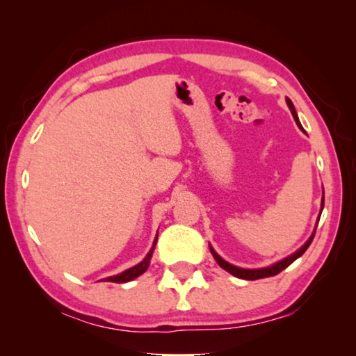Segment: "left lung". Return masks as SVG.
<instances>
[{
  "label": "left lung",
  "mask_w": 356,
  "mask_h": 356,
  "mask_svg": "<svg viewBox=\"0 0 356 356\" xmlns=\"http://www.w3.org/2000/svg\"><path fill=\"white\" fill-rule=\"evenodd\" d=\"M286 104L289 106V110H291V113H292L295 122H297L298 127L303 130V127H301V124H300V120H298V114H297V111H295V106H293V104L291 102V99H286ZM322 210H323V197H322V204H321V213H322ZM321 213H318V218H321ZM317 222H316L314 231H312V234H311V237L306 240V243L303 246H300V248L295 251V252H292L291 256L281 259V261L275 262L272 265H268V267H262V268H242V267H237V265H232V264H229L227 261H225V259H222L218 254V252H216L210 245H209V248H210V252H212V256L215 257V261L218 262L220 267L225 268L226 272H229L231 275L237 276V278H240V280H251V281L252 280H261V278H268V276H275V275H278L280 272H282V270H284L286 267H289V265H291L293 261H297V259L301 254H303L306 250H308V246L311 245L312 238H314V234H316V229H317Z\"/></svg>",
  "instance_id": "8db88e82"
}]
</instances>
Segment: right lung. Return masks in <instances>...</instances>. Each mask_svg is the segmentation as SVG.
Segmentation results:
<instances>
[{
  "label": "right lung",
  "mask_w": 356,
  "mask_h": 356,
  "mask_svg": "<svg viewBox=\"0 0 356 356\" xmlns=\"http://www.w3.org/2000/svg\"><path fill=\"white\" fill-rule=\"evenodd\" d=\"M156 238H159V234H156V236H155V240H154L152 248L149 250V252L146 254V257H144L140 264H136L135 267H131V268H129V270H125V272L119 273V275L108 276V278L102 280V281H108V282H129V281H131V280L138 278V276H140V275H143L144 272H146L147 267H149V264H150V257H152V252H154V250H155Z\"/></svg>",
  "instance_id": "1"
}]
</instances>
